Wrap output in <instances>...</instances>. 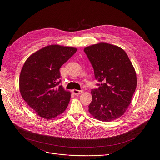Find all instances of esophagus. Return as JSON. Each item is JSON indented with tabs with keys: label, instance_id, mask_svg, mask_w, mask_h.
Instances as JSON below:
<instances>
[{
	"label": "esophagus",
	"instance_id": "obj_1",
	"mask_svg": "<svg viewBox=\"0 0 160 160\" xmlns=\"http://www.w3.org/2000/svg\"><path fill=\"white\" fill-rule=\"evenodd\" d=\"M73 94H75V95H78V94H80L82 93L83 92V90H76V89H74L73 90Z\"/></svg>",
	"mask_w": 160,
	"mask_h": 160
}]
</instances>
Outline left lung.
I'll list each match as a JSON object with an SVG mask.
<instances>
[{"mask_svg": "<svg viewBox=\"0 0 160 160\" xmlns=\"http://www.w3.org/2000/svg\"><path fill=\"white\" fill-rule=\"evenodd\" d=\"M91 62L95 78L100 82L92 89L88 111L93 117L110 122L122 116L131 102L137 87L134 68L123 49L108 43L84 49Z\"/></svg>", "mask_w": 160, "mask_h": 160, "instance_id": "1", "label": "left lung"}]
</instances>
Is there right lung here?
Here are the masks:
<instances>
[{
	"label": "right lung",
	"instance_id": "add662e5",
	"mask_svg": "<svg viewBox=\"0 0 160 160\" xmlns=\"http://www.w3.org/2000/svg\"><path fill=\"white\" fill-rule=\"evenodd\" d=\"M77 51L74 48L50 45L25 61L19 76V92L39 117L52 120L66 110L71 93L59 85V69Z\"/></svg>",
	"mask_w": 160,
	"mask_h": 160
}]
</instances>
